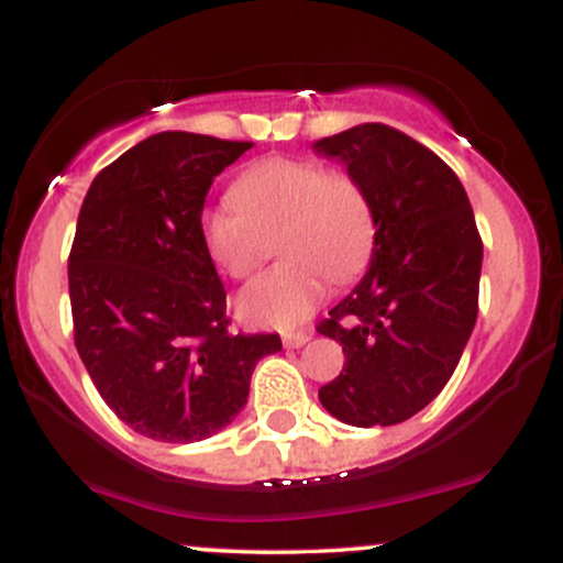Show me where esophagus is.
Segmentation results:
<instances>
[{
	"label": "esophagus",
	"instance_id": "obj_1",
	"mask_svg": "<svg viewBox=\"0 0 563 563\" xmlns=\"http://www.w3.org/2000/svg\"><path fill=\"white\" fill-rule=\"evenodd\" d=\"M309 339H312V333H309V331H296V333L283 335V344H286L288 349H301Z\"/></svg>",
	"mask_w": 563,
	"mask_h": 563
}]
</instances>
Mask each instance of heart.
Segmentation results:
<instances>
[{
  "label": "heart",
  "mask_w": 563,
  "mask_h": 563,
  "mask_svg": "<svg viewBox=\"0 0 563 563\" xmlns=\"http://www.w3.org/2000/svg\"><path fill=\"white\" fill-rule=\"evenodd\" d=\"M232 203L206 206L198 235L206 256L230 277H249L275 232L288 256L238 296V312L262 328H294L320 307L328 280H354L376 249V211L357 177L303 158H267L230 187Z\"/></svg>",
  "instance_id": "b5f03b06"
}]
</instances>
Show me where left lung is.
<instances>
[{"label": "left lung", "mask_w": 563, "mask_h": 563, "mask_svg": "<svg viewBox=\"0 0 563 563\" xmlns=\"http://www.w3.org/2000/svg\"><path fill=\"white\" fill-rule=\"evenodd\" d=\"M312 147L341 161L376 211L371 267L318 325L346 354L318 397L349 426L402 423L444 389L474 331L482 275L474 211L437 153L386 124L352 126Z\"/></svg>", "instance_id": "obj_1"}]
</instances>
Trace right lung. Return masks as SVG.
I'll list each match as a JSON object with an SVG mask.
<instances>
[{
    "instance_id": "1",
    "label": "right lung",
    "mask_w": 563,
    "mask_h": 563,
    "mask_svg": "<svg viewBox=\"0 0 563 563\" xmlns=\"http://www.w3.org/2000/svg\"><path fill=\"white\" fill-rule=\"evenodd\" d=\"M254 142L161 132L106 166L68 256L74 339L115 416L156 442L209 439L245 407L277 333H230L198 235L209 187Z\"/></svg>"
}]
</instances>
